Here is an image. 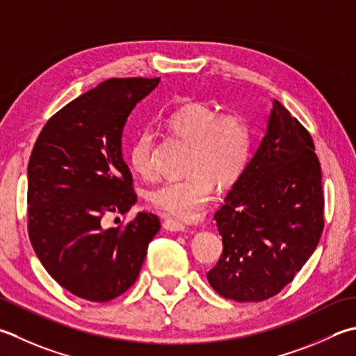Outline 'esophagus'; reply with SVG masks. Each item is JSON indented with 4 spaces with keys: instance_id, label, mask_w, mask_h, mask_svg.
Returning <instances> with one entry per match:
<instances>
[{
    "instance_id": "1",
    "label": "esophagus",
    "mask_w": 356,
    "mask_h": 356,
    "mask_svg": "<svg viewBox=\"0 0 356 356\" xmlns=\"http://www.w3.org/2000/svg\"><path fill=\"white\" fill-rule=\"evenodd\" d=\"M163 228L168 229V232H185V225L182 224V222L171 219V218H165Z\"/></svg>"
}]
</instances>
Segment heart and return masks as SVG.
Listing matches in <instances>:
<instances>
[{
    "instance_id": "obj_1",
    "label": "heart",
    "mask_w": 356,
    "mask_h": 356,
    "mask_svg": "<svg viewBox=\"0 0 356 356\" xmlns=\"http://www.w3.org/2000/svg\"><path fill=\"white\" fill-rule=\"evenodd\" d=\"M163 128L191 143L188 176L152 188L148 202L154 210L182 220H196L213 197L214 184L236 185L245 172L253 151V128L248 118L234 111L219 113L211 104L193 102L174 109L163 118ZM156 136L138 132L129 146V165L142 179H152Z\"/></svg>"
}]
</instances>
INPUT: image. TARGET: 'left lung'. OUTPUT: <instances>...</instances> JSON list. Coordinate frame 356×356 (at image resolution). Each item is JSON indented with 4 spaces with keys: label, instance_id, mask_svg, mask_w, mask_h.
<instances>
[{
    "label": "left lung",
    "instance_id": "1",
    "mask_svg": "<svg viewBox=\"0 0 356 356\" xmlns=\"http://www.w3.org/2000/svg\"><path fill=\"white\" fill-rule=\"evenodd\" d=\"M321 179L310 132L275 102L259 149L214 214L224 250L207 277L220 296L264 301L293 281L324 228Z\"/></svg>",
    "mask_w": 356,
    "mask_h": 356
}]
</instances>
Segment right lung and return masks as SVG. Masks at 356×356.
<instances>
[{"mask_svg":"<svg viewBox=\"0 0 356 356\" xmlns=\"http://www.w3.org/2000/svg\"><path fill=\"white\" fill-rule=\"evenodd\" d=\"M160 79H111L76 97L41 129L27 165V233L38 259L72 295L106 302L136 282L156 214L104 227L137 202L122 132Z\"/></svg>","mask_w":356,"mask_h":356,"instance_id":"1","label":"right lung"}]
</instances>
